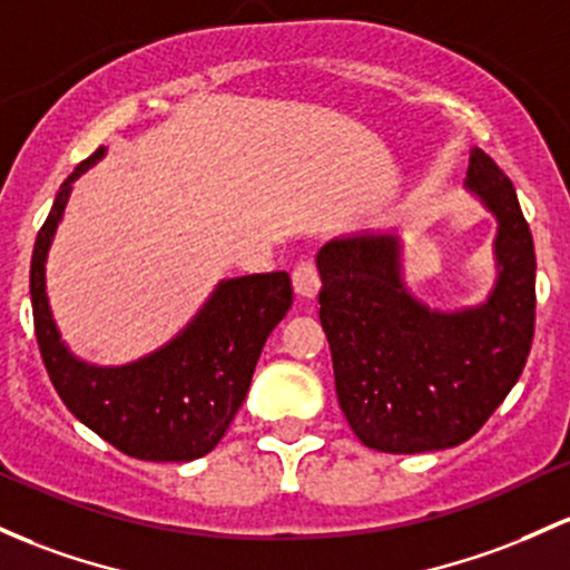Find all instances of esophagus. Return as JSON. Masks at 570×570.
<instances>
[{
  "instance_id": "obj_1",
  "label": "esophagus",
  "mask_w": 570,
  "mask_h": 570,
  "mask_svg": "<svg viewBox=\"0 0 570 570\" xmlns=\"http://www.w3.org/2000/svg\"><path fill=\"white\" fill-rule=\"evenodd\" d=\"M292 284H295V292L299 297L314 299L318 295V286H322L318 284V273L314 262H299L295 273H292Z\"/></svg>"
}]
</instances>
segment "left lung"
Returning <instances> with one entry per match:
<instances>
[{
  "mask_svg": "<svg viewBox=\"0 0 570 570\" xmlns=\"http://www.w3.org/2000/svg\"><path fill=\"white\" fill-rule=\"evenodd\" d=\"M465 189L498 222L495 284L484 303L441 311L411 295L395 229L335 237L316 254L337 403L354 435L376 452L422 454L468 441L528 362L533 235L514 184L481 148H471Z\"/></svg>",
  "mask_w": 570,
  "mask_h": 570,
  "instance_id": "obj_1",
  "label": "left lung"
}]
</instances>
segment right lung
I'll return each instance as SVG.
<instances>
[{
    "label": "right lung",
    "instance_id": "obj_1",
    "mask_svg": "<svg viewBox=\"0 0 570 570\" xmlns=\"http://www.w3.org/2000/svg\"><path fill=\"white\" fill-rule=\"evenodd\" d=\"M105 154L97 148L75 167L37 233L29 286L42 362L67 409L118 452L148 462L197 460L222 441L246 400L262 346L292 308V281L284 271L218 281L173 341L127 365L75 356L48 303L46 262L72 184Z\"/></svg>",
    "mask_w": 570,
    "mask_h": 570
}]
</instances>
